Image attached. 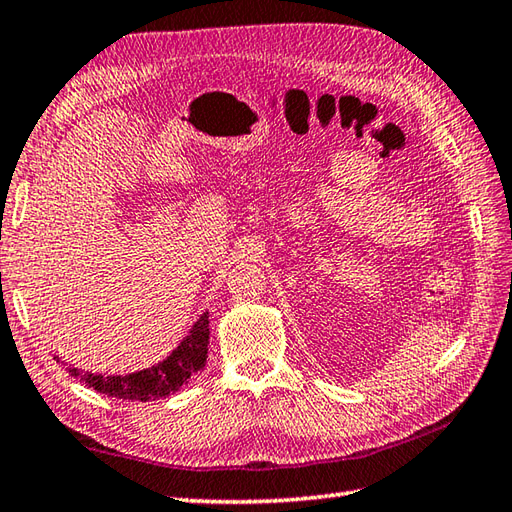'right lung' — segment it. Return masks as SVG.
<instances>
[{
	"mask_svg": "<svg viewBox=\"0 0 512 512\" xmlns=\"http://www.w3.org/2000/svg\"><path fill=\"white\" fill-rule=\"evenodd\" d=\"M208 335V313H204L193 324V328H190V333L182 339V344H179L164 362H159L155 366L128 375L82 373V370L77 368L66 370L70 377H79V382L95 388L97 393H104L117 399H130V402H148V399H159L175 393V390L188 384V379L206 366ZM55 359L59 362V357Z\"/></svg>",
	"mask_w": 512,
	"mask_h": 512,
	"instance_id": "1",
	"label": "right lung"
}]
</instances>
